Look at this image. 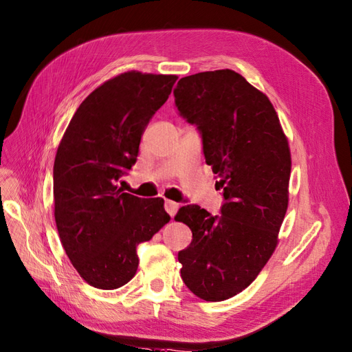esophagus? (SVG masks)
Segmentation results:
<instances>
[{
    "instance_id": "esophagus-1",
    "label": "esophagus",
    "mask_w": 352,
    "mask_h": 352,
    "mask_svg": "<svg viewBox=\"0 0 352 352\" xmlns=\"http://www.w3.org/2000/svg\"><path fill=\"white\" fill-rule=\"evenodd\" d=\"M178 208H179V205L177 202H174V201H165V210L170 215V217H174L175 212L178 211Z\"/></svg>"
}]
</instances>
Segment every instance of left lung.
I'll return each instance as SVG.
<instances>
[{
  "label": "left lung",
  "instance_id": "obj_1",
  "mask_svg": "<svg viewBox=\"0 0 352 352\" xmlns=\"http://www.w3.org/2000/svg\"><path fill=\"white\" fill-rule=\"evenodd\" d=\"M175 105L202 133L204 155L220 178L221 215L186 205L175 215L192 230L178 253L188 290L206 302L236 296L278 245L288 206L292 155L269 98L232 69L183 77Z\"/></svg>",
  "mask_w": 352,
  "mask_h": 352
}]
</instances>
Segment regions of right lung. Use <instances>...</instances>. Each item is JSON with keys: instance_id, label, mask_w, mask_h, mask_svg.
Wrapping results in <instances>:
<instances>
[{"instance_id": "obj_1", "label": "right lung", "mask_w": 352, "mask_h": 352, "mask_svg": "<svg viewBox=\"0 0 352 352\" xmlns=\"http://www.w3.org/2000/svg\"><path fill=\"white\" fill-rule=\"evenodd\" d=\"M177 78L128 71L107 80L80 104L60 140L53 166L56 228L71 263L95 288L129 283L137 245L170 220L164 199L124 193L119 182Z\"/></svg>"}]
</instances>
